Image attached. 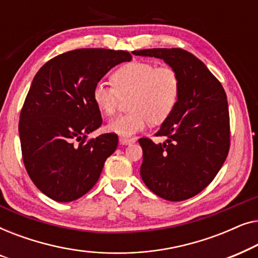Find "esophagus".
<instances>
[{"instance_id": "obj_1", "label": "esophagus", "mask_w": 258, "mask_h": 258, "mask_svg": "<svg viewBox=\"0 0 258 258\" xmlns=\"http://www.w3.org/2000/svg\"><path fill=\"white\" fill-rule=\"evenodd\" d=\"M119 143L123 144V146H129V144L135 143V140L134 139H128V137H119Z\"/></svg>"}]
</instances>
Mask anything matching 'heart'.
<instances>
[{"label": "heart", "mask_w": 258, "mask_h": 258, "mask_svg": "<svg viewBox=\"0 0 258 258\" xmlns=\"http://www.w3.org/2000/svg\"><path fill=\"white\" fill-rule=\"evenodd\" d=\"M112 85L98 82L93 90V100L104 115L114 114L119 97L129 96L130 112L110 119L109 132L122 137H132L147 128L149 122L161 124L170 117L181 95V79L170 66L133 61L119 67L111 75Z\"/></svg>", "instance_id": "heart-1"}]
</instances>
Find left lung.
<instances>
[{"label": "left lung", "instance_id": "left-lung-1", "mask_svg": "<svg viewBox=\"0 0 258 258\" xmlns=\"http://www.w3.org/2000/svg\"><path fill=\"white\" fill-rule=\"evenodd\" d=\"M161 58L178 73L177 107L155 134L163 143L140 139L143 150L141 177L154 194L172 202L188 200L210 184L230 146L227 95L206 64L179 48L133 51Z\"/></svg>", "mask_w": 258, "mask_h": 258}]
</instances>
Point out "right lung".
Returning <instances> with one entry per match:
<instances>
[{
    "instance_id": "obj_1",
    "label": "right lung",
    "mask_w": 258,
    "mask_h": 258,
    "mask_svg": "<svg viewBox=\"0 0 258 258\" xmlns=\"http://www.w3.org/2000/svg\"><path fill=\"white\" fill-rule=\"evenodd\" d=\"M129 61L128 51L76 49L51 58L35 75L19 134L28 175L49 199L72 202L100 178L118 137L109 133L87 140L102 124L93 90L109 70Z\"/></svg>"
}]
</instances>
